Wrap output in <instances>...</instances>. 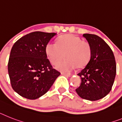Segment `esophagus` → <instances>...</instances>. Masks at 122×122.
<instances>
[{
  "label": "esophagus",
  "mask_w": 122,
  "mask_h": 122,
  "mask_svg": "<svg viewBox=\"0 0 122 122\" xmlns=\"http://www.w3.org/2000/svg\"><path fill=\"white\" fill-rule=\"evenodd\" d=\"M62 74L64 76H66V77H71V76H72V74H69V73H62Z\"/></svg>",
  "instance_id": "34e87169"
}]
</instances>
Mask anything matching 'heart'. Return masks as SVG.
Returning a JSON list of instances; mask_svg holds the SVG:
<instances>
[{"mask_svg":"<svg viewBox=\"0 0 122 122\" xmlns=\"http://www.w3.org/2000/svg\"><path fill=\"white\" fill-rule=\"evenodd\" d=\"M45 53L53 65H56L63 59H66L58 64L56 69L62 72H69L76 67L86 66L91 60L92 49L89 43L82 41L78 36L71 34L59 36L56 43H48L46 46Z\"/></svg>","mask_w":122,"mask_h":122,"instance_id":"obj_1","label":"heart"}]
</instances>
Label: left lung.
Listing matches in <instances>:
<instances>
[{
  "label": "left lung",
  "mask_w": 122,
  "mask_h": 122,
  "mask_svg": "<svg viewBox=\"0 0 122 122\" xmlns=\"http://www.w3.org/2000/svg\"><path fill=\"white\" fill-rule=\"evenodd\" d=\"M83 36L91 45L92 56L86 66L77 74L81 83L76 91L82 99L97 101L112 89L116 75L115 56L110 46L99 36L86 33Z\"/></svg>",
  "instance_id": "8db88e82"
}]
</instances>
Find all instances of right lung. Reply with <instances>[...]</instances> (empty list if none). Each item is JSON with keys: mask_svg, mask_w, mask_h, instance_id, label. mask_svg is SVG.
<instances>
[{"mask_svg": "<svg viewBox=\"0 0 122 122\" xmlns=\"http://www.w3.org/2000/svg\"><path fill=\"white\" fill-rule=\"evenodd\" d=\"M55 33L34 31L13 45L8 72L13 89L23 97L34 100L49 91L60 72L53 69L45 53Z\"/></svg>", "mask_w": 122, "mask_h": 122, "instance_id": "1", "label": "right lung"}]
</instances>
